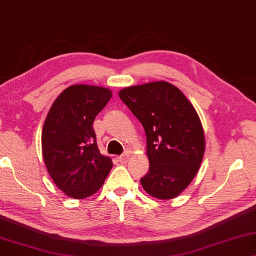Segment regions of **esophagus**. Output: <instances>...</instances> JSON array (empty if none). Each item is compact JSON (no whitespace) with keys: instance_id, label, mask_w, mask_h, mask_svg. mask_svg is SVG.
Segmentation results:
<instances>
[{"instance_id":"34e87169","label":"esophagus","mask_w":256,"mask_h":256,"mask_svg":"<svg viewBox=\"0 0 256 256\" xmlns=\"http://www.w3.org/2000/svg\"><path fill=\"white\" fill-rule=\"evenodd\" d=\"M128 160V153H125V154H123V156H118V161H120V162H122V164H125Z\"/></svg>"}]
</instances>
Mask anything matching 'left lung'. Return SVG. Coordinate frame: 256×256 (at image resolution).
<instances>
[{"label":"left lung","mask_w":256,"mask_h":256,"mask_svg":"<svg viewBox=\"0 0 256 256\" xmlns=\"http://www.w3.org/2000/svg\"><path fill=\"white\" fill-rule=\"evenodd\" d=\"M120 98L146 133L150 169L140 178L144 190L159 200L178 196L196 176L205 150L195 108L166 81L124 88Z\"/></svg>","instance_id":"1"}]
</instances>
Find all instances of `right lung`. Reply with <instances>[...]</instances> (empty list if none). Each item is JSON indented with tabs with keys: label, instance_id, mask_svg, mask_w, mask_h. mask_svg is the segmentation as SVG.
I'll return each instance as SVG.
<instances>
[{
	"label": "right lung",
	"instance_id": "right-lung-1",
	"mask_svg": "<svg viewBox=\"0 0 256 256\" xmlns=\"http://www.w3.org/2000/svg\"><path fill=\"white\" fill-rule=\"evenodd\" d=\"M112 94L96 86H70L56 97L42 134V158L61 192L75 200L92 196L112 162L100 153L92 124Z\"/></svg>",
	"mask_w": 256,
	"mask_h": 256
}]
</instances>
